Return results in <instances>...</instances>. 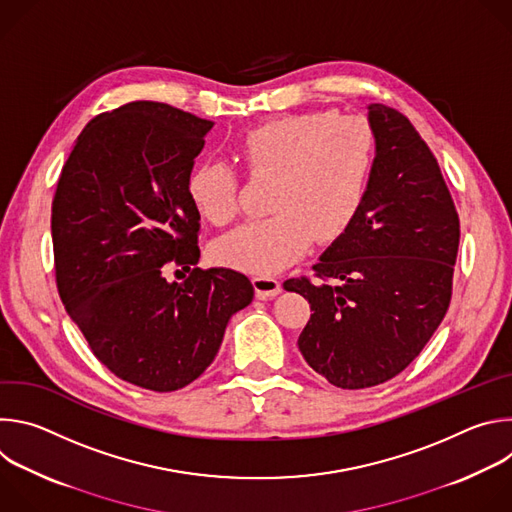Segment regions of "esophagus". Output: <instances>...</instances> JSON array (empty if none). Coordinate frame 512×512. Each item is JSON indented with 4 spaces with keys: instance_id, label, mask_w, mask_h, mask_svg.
I'll return each instance as SVG.
<instances>
[{
    "instance_id": "esophagus-1",
    "label": "esophagus",
    "mask_w": 512,
    "mask_h": 512,
    "mask_svg": "<svg viewBox=\"0 0 512 512\" xmlns=\"http://www.w3.org/2000/svg\"><path fill=\"white\" fill-rule=\"evenodd\" d=\"M253 287L259 300H271L281 294V281L273 275H257L253 277Z\"/></svg>"
}]
</instances>
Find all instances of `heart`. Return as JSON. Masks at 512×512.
Wrapping results in <instances>:
<instances>
[{"mask_svg":"<svg viewBox=\"0 0 512 512\" xmlns=\"http://www.w3.org/2000/svg\"><path fill=\"white\" fill-rule=\"evenodd\" d=\"M239 156L251 174H275V212L225 235L214 253L225 265L269 275L298 261L314 239L332 243L350 229L369 192L377 135L360 117L294 113L247 131ZM186 188L212 225H227L239 214L241 178L225 162H200Z\"/></svg>","mask_w":512,"mask_h":512,"instance_id":"b5f03b06","label":"heart"}]
</instances>
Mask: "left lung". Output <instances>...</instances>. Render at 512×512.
<instances>
[{
    "mask_svg": "<svg viewBox=\"0 0 512 512\" xmlns=\"http://www.w3.org/2000/svg\"><path fill=\"white\" fill-rule=\"evenodd\" d=\"M377 162L350 229L312 267L287 279L310 302L298 338L310 367L340 389L399 375L442 324L460 245V218L435 156L411 121L369 105Z\"/></svg>",
    "mask_w": 512,
    "mask_h": 512,
    "instance_id": "1",
    "label": "left lung"
}]
</instances>
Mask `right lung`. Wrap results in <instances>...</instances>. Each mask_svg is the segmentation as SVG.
Returning <instances> with one entry per match:
<instances>
[{
  "label": "right lung",
  "mask_w": 512,
  "mask_h": 512,
  "mask_svg": "<svg viewBox=\"0 0 512 512\" xmlns=\"http://www.w3.org/2000/svg\"><path fill=\"white\" fill-rule=\"evenodd\" d=\"M212 121L156 101L101 113L77 137L52 200L60 300L93 354L119 379L158 393L198 379L253 283L227 267L168 281L200 259L188 196Z\"/></svg>",
  "instance_id": "add662e5"
}]
</instances>
